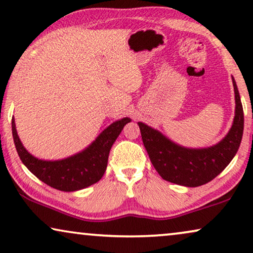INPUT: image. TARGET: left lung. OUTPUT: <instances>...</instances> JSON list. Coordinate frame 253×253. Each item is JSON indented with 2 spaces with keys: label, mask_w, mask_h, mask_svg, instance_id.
I'll use <instances>...</instances> for the list:
<instances>
[{
  "label": "left lung",
  "mask_w": 253,
  "mask_h": 253,
  "mask_svg": "<svg viewBox=\"0 0 253 253\" xmlns=\"http://www.w3.org/2000/svg\"><path fill=\"white\" fill-rule=\"evenodd\" d=\"M235 117L229 132L219 144L207 148H186L172 143L158 130L139 122L141 139L155 170L166 181L195 188L215 178L233 160L241 145L244 114L236 82Z\"/></svg>",
  "instance_id": "1"
}]
</instances>
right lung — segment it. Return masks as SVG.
<instances>
[{
    "label": "right lung",
    "mask_w": 253,
    "mask_h": 253,
    "mask_svg": "<svg viewBox=\"0 0 253 253\" xmlns=\"http://www.w3.org/2000/svg\"><path fill=\"white\" fill-rule=\"evenodd\" d=\"M130 121L127 117L116 121L81 153L56 161L39 160L26 151L17 134L13 117L12 137L20 160L33 175L51 188L70 192L87 188L101 179L106 171L110 148L123 126Z\"/></svg>",
    "instance_id": "add662e5"
}]
</instances>
